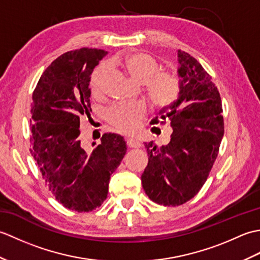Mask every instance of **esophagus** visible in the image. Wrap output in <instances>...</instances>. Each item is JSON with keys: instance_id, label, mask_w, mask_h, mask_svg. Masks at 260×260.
<instances>
[{"instance_id": "esophagus-1", "label": "esophagus", "mask_w": 260, "mask_h": 260, "mask_svg": "<svg viewBox=\"0 0 260 260\" xmlns=\"http://www.w3.org/2000/svg\"><path fill=\"white\" fill-rule=\"evenodd\" d=\"M127 145H128V147H133V148H140L142 146L141 143L139 141L136 140H133V139H127Z\"/></svg>"}]
</instances>
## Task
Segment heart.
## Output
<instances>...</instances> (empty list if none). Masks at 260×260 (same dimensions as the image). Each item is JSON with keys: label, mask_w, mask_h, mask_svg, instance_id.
I'll return each mask as SVG.
<instances>
[{"label": "heart", "mask_w": 260, "mask_h": 260, "mask_svg": "<svg viewBox=\"0 0 260 260\" xmlns=\"http://www.w3.org/2000/svg\"><path fill=\"white\" fill-rule=\"evenodd\" d=\"M118 63L132 79L145 85L147 96L156 107L165 108L172 105L181 93V78L172 70L158 71L155 58L145 52H133L117 59ZM107 66L99 64L90 77V91L95 98L103 95ZM146 115L143 103L115 105L107 112V120L116 129L125 134H133L141 126Z\"/></svg>", "instance_id": "b5f03b06"}]
</instances>
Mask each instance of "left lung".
<instances>
[{
    "instance_id": "left-lung-1",
    "label": "left lung",
    "mask_w": 260,
    "mask_h": 260,
    "mask_svg": "<svg viewBox=\"0 0 260 260\" xmlns=\"http://www.w3.org/2000/svg\"><path fill=\"white\" fill-rule=\"evenodd\" d=\"M181 93L178 101L151 123L172 126L171 141L145 147L148 164L142 175L145 193L165 207L181 206L201 190L209 176L224 133L221 97L196 58L178 51Z\"/></svg>"
}]
</instances>
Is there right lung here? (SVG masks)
<instances>
[{
	"instance_id": "right-lung-1",
	"label": "right lung",
	"mask_w": 260,
	"mask_h": 260,
	"mask_svg": "<svg viewBox=\"0 0 260 260\" xmlns=\"http://www.w3.org/2000/svg\"><path fill=\"white\" fill-rule=\"evenodd\" d=\"M106 54L89 48L61 54L32 93L31 155L56 200L77 212L92 211L106 200L110 175L127 150L124 137L113 133H105L91 151L81 143L80 118L91 112L90 76Z\"/></svg>"
}]
</instances>
